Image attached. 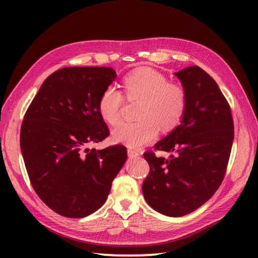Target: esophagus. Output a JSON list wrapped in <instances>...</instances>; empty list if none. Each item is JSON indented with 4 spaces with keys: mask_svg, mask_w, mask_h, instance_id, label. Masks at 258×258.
<instances>
[{
    "mask_svg": "<svg viewBox=\"0 0 258 258\" xmlns=\"http://www.w3.org/2000/svg\"><path fill=\"white\" fill-rule=\"evenodd\" d=\"M131 152H132V151H131Z\"/></svg>",
    "mask_w": 258,
    "mask_h": 258,
    "instance_id": "obj_1",
    "label": "esophagus"
}]
</instances>
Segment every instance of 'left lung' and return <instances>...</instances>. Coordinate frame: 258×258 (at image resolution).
Here are the masks:
<instances>
[{"mask_svg": "<svg viewBox=\"0 0 258 258\" xmlns=\"http://www.w3.org/2000/svg\"><path fill=\"white\" fill-rule=\"evenodd\" d=\"M115 79L106 67L58 70L44 81L26 112L20 148L31 185L62 216L82 218L102 207L127 159L120 144L80 148L110 136L100 103Z\"/></svg>", "mask_w": 258, "mask_h": 258, "instance_id": "1", "label": "left lung"}]
</instances>
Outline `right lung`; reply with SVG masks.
Here are the masks:
<instances>
[{"mask_svg": "<svg viewBox=\"0 0 258 258\" xmlns=\"http://www.w3.org/2000/svg\"><path fill=\"white\" fill-rule=\"evenodd\" d=\"M174 75L185 95L181 123L154 145L155 151L170 156L144 154L150 173L142 191L157 212L179 217L206 204L222 184L233 141V120L227 100L201 68H185Z\"/></svg>", "mask_w": 258, "mask_h": 258, "instance_id": "1", "label": "right lung"}]
</instances>
